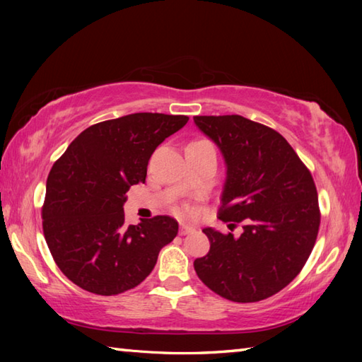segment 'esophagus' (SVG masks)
I'll list each match as a JSON object with an SVG mask.
<instances>
[{"mask_svg": "<svg viewBox=\"0 0 362 362\" xmlns=\"http://www.w3.org/2000/svg\"><path fill=\"white\" fill-rule=\"evenodd\" d=\"M194 227L193 226H188V224H182L180 226V230H179V233L182 235V236H185V235H189V233H193L194 232Z\"/></svg>", "mask_w": 362, "mask_h": 362, "instance_id": "1", "label": "esophagus"}]
</instances>
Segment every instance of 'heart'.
I'll use <instances>...</instances> for the list:
<instances>
[{"label":"heart","mask_w":362,"mask_h":362,"mask_svg":"<svg viewBox=\"0 0 362 362\" xmlns=\"http://www.w3.org/2000/svg\"><path fill=\"white\" fill-rule=\"evenodd\" d=\"M187 211H189V210H187Z\"/></svg>","instance_id":"heart-1"}]
</instances>
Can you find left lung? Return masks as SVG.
I'll return each mask as SVG.
<instances>
[{"mask_svg":"<svg viewBox=\"0 0 362 362\" xmlns=\"http://www.w3.org/2000/svg\"><path fill=\"white\" fill-rule=\"evenodd\" d=\"M194 122L227 165L219 219L243 222L240 238L204 228L210 252L194 261L196 274L221 297L259 302L288 286L311 255L320 226L313 175L271 127L240 115Z\"/></svg>","mask_w":362,"mask_h":362,"instance_id":"8db88e82","label":"left lung"}]
</instances>
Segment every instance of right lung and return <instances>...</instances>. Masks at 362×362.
<instances>
[{
	"label": "right lung",
	"mask_w": 362,
	"mask_h": 362,
	"mask_svg": "<svg viewBox=\"0 0 362 362\" xmlns=\"http://www.w3.org/2000/svg\"><path fill=\"white\" fill-rule=\"evenodd\" d=\"M185 115L132 113L98 122L52 165L42 206L43 235L68 280L98 296L138 286L171 243L169 216L124 224L126 193L144 183L152 152L188 122Z\"/></svg>",
	"instance_id": "right-lung-1"
}]
</instances>
